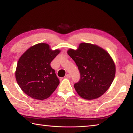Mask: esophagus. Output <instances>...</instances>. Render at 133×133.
Instances as JSON below:
<instances>
[{
  "mask_svg": "<svg viewBox=\"0 0 133 133\" xmlns=\"http://www.w3.org/2000/svg\"><path fill=\"white\" fill-rule=\"evenodd\" d=\"M65 77H66V78H70V77H71V76H70V74H66V76H65Z\"/></svg>",
  "mask_w": 133,
  "mask_h": 133,
  "instance_id": "1",
  "label": "esophagus"
}]
</instances>
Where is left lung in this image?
Listing matches in <instances>:
<instances>
[{
  "label": "left lung",
  "instance_id": "8db88e82",
  "mask_svg": "<svg viewBox=\"0 0 133 133\" xmlns=\"http://www.w3.org/2000/svg\"><path fill=\"white\" fill-rule=\"evenodd\" d=\"M67 54L80 71L81 79L74 84L78 95L87 100L102 95L115 75V64L109 52L96 44L81 43L77 50L70 49Z\"/></svg>",
  "mask_w": 133,
  "mask_h": 133
}]
</instances>
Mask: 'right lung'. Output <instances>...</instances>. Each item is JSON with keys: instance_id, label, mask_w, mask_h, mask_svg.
Instances as JSON below:
<instances>
[{"instance_id": "obj_1", "label": "right lung", "mask_w": 133, "mask_h": 133, "mask_svg": "<svg viewBox=\"0 0 133 133\" xmlns=\"http://www.w3.org/2000/svg\"><path fill=\"white\" fill-rule=\"evenodd\" d=\"M61 50L40 43L30 47L19 59L15 71L17 83L25 94L34 99L49 98L59 84L50 63Z\"/></svg>"}]
</instances>
